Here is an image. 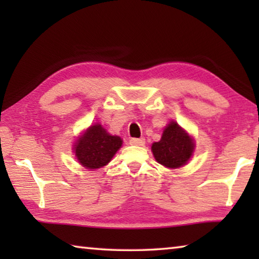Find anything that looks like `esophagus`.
<instances>
[{
	"label": "esophagus",
	"mask_w": 259,
	"mask_h": 259,
	"mask_svg": "<svg viewBox=\"0 0 259 259\" xmlns=\"http://www.w3.org/2000/svg\"><path fill=\"white\" fill-rule=\"evenodd\" d=\"M129 142H130L131 145L144 146V144H145V139H144V138H131Z\"/></svg>",
	"instance_id": "34e87169"
}]
</instances>
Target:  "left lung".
Segmentation results:
<instances>
[{"label":"left lung","mask_w":259,"mask_h":259,"mask_svg":"<svg viewBox=\"0 0 259 259\" xmlns=\"http://www.w3.org/2000/svg\"><path fill=\"white\" fill-rule=\"evenodd\" d=\"M194 143L176 122H170L160 142L152 145L155 160L166 168H179L192 156Z\"/></svg>","instance_id":"8db88e82"}]
</instances>
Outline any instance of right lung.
Listing matches in <instances>:
<instances>
[{
  "mask_svg": "<svg viewBox=\"0 0 259 259\" xmlns=\"http://www.w3.org/2000/svg\"><path fill=\"white\" fill-rule=\"evenodd\" d=\"M121 145L120 137L109 135L100 124H95L77 140L75 155L83 166L97 169L106 165Z\"/></svg>",
  "mask_w": 259,
  "mask_h": 259,
  "instance_id": "right-lung-1",
  "label": "right lung"
}]
</instances>
